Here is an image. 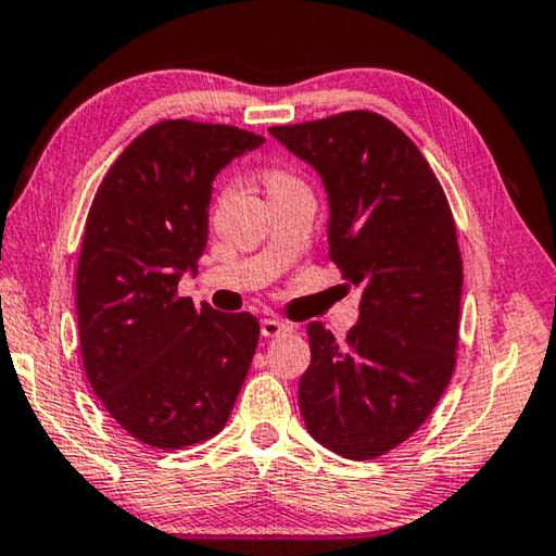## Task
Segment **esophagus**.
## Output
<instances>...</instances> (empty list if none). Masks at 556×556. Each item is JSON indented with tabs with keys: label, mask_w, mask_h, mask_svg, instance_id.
I'll return each instance as SVG.
<instances>
[{
	"label": "esophagus",
	"mask_w": 556,
	"mask_h": 556,
	"mask_svg": "<svg viewBox=\"0 0 556 556\" xmlns=\"http://www.w3.org/2000/svg\"><path fill=\"white\" fill-rule=\"evenodd\" d=\"M290 332H293V327H290L288 323H280V319H263V323H261V334L268 337V339L286 337Z\"/></svg>",
	"instance_id": "1"
}]
</instances>
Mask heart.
Returning a JSON list of instances; mask_svg holds the SVG:
<instances>
[{
	"mask_svg": "<svg viewBox=\"0 0 556 556\" xmlns=\"http://www.w3.org/2000/svg\"><path fill=\"white\" fill-rule=\"evenodd\" d=\"M266 182H268V190H270V188H278V185H288V182H295V180L290 178V175H286V173L273 170V173L266 175Z\"/></svg>",
	"mask_w": 556,
	"mask_h": 556,
	"instance_id": "b5f03b06",
	"label": "heart"
}]
</instances>
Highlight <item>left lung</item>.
<instances>
[{
  "mask_svg": "<svg viewBox=\"0 0 556 556\" xmlns=\"http://www.w3.org/2000/svg\"><path fill=\"white\" fill-rule=\"evenodd\" d=\"M327 192L329 258L362 290L346 342L309 323L298 403L307 432L346 459H374L420 427L452 381L462 256L434 173L374 112L273 126Z\"/></svg>",
  "mask_w": 556,
  "mask_h": 556,
  "instance_id": "8db88e82",
  "label": "left lung"
}]
</instances>
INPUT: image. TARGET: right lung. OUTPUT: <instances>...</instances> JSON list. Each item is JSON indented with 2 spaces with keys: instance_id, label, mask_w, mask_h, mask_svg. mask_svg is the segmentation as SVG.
Returning <instances> with one entry per match:
<instances>
[{
  "instance_id": "1",
  "label": "right lung",
  "mask_w": 556,
  "mask_h": 556,
  "mask_svg": "<svg viewBox=\"0 0 556 556\" xmlns=\"http://www.w3.org/2000/svg\"><path fill=\"white\" fill-rule=\"evenodd\" d=\"M263 136L237 126L159 122L126 146L87 214L77 329L87 381L116 422L159 450L224 430L261 327L178 298L207 247L212 182Z\"/></svg>"
}]
</instances>
